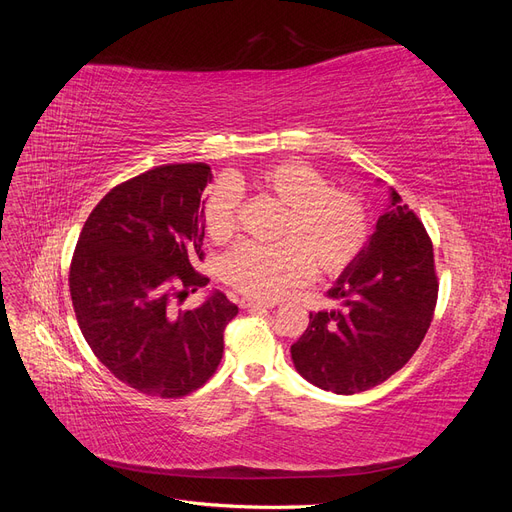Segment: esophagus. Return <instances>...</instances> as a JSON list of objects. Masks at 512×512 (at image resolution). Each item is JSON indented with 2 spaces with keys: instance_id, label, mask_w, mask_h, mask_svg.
<instances>
[{
  "instance_id": "1",
  "label": "esophagus",
  "mask_w": 512,
  "mask_h": 512,
  "mask_svg": "<svg viewBox=\"0 0 512 512\" xmlns=\"http://www.w3.org/2000/svg\"><path fill=\"white\" fill-rule=\"evenodd\" d=\"M239 305L243 309H271V307H275L273 301H258V299H250V297H243L239 301Z\"/></svg>"
}]
</instances>
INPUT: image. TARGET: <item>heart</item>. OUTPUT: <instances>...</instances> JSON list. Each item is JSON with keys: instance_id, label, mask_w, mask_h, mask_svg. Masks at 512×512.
I'll list each match as a JSON object with an SVG mask.
<instances>
[{"instance_id": "b5f03b06", "label": "heart", "mask_w": 512, "mask_h": 512, "mask_svg": "<svg viewBox=\"0 0 512 512\" xmlns=\"http://www.w3.org/2000/svg\"><path fill=\"white\" fill-rule=\"evenodd\" d=\"M247 185L256 194L284 207L275 245L243 243L222 260V280L256 299H275L301 286L314 273H342L359 256L367 239V213L359 196L329 188L316 168L299 160H282L258 168L243 181L232 175L209 190L203 220L207 235L224 243L237 230V190Z\"/></svg>"}]
</instances>
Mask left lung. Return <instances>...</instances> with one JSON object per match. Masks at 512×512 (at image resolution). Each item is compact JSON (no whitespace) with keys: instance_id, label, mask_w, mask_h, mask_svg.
Segmentation results:
<instances>
[{"instance_id":"left-lung-1","label":"left lung","mask_w":512,"mask_h":512,"mask_svg":"<svg viewBox=\"0 0 512 512\" xmlns=\"http://www.w3.org/2000/svg\"><path fill=\"white\" fill-rule=\"evenodd\" d=\"M327 297L339 307L309 314L305 333L290 346L294 369L318 389L367 391L391 378L421 346L438 301L433 245L395 190Z\"/></svg>"}]
</instances>
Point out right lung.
Wrapping results in <instances>:
<instances>
[{
	"label": "right lung",
	"instance_id": "1",
	"mask_svg": "<svg viewBox=\"0 0 512 512\" xmlns=\"http://www.w3.org/2000/svg\"><path fill=\"white\" fill-rule=\"evenodd\" d=\"M211 168L156 166L108 192L81 230L70 294L85 342L111 374L151 397L200 389L224 354V329L239 314L220 290L188 312L173 299L209 284L203 260Z\"/></svg>",
	"mask_w": 512,
	"mask_h": 512
}]
</instances>
